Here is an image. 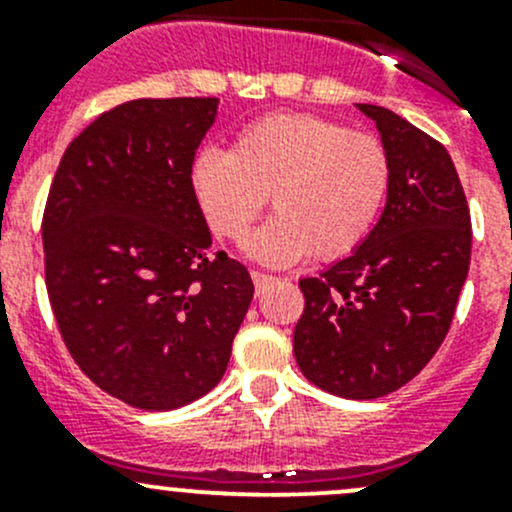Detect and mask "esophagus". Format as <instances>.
I'll list each match as a JSON object with an SVG mask.
<instances>
[{
	"mask_svg": "<svg viewBox=\"0 0 512 512\" xmlns=\"http://www.w3.org/2000/svg\"><path fill=\"white\" fill-rule=\"evenodd\" d=\"M252 282H255L257 294H260V292H265V289L270 287L272 282H275V277H272V275H265V272H252Z\"/></svg>",
	"mask_w": 512,
	"mask_h": 512,
	"instance_id": "34e87169",
	"label": "esophagus"
}]
</instances>
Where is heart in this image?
<instances>
[{
	"instance_id": "b5f03b06",
	"label": "heart",
	"mask_w": 512,
	"mask_h": 512,
	"mask_svg": "<svg viewBox=\"0 0 512 512\" xmlns=\"http://www.w3.org/2000/svg\"><path fill=\"white\" fill-rule=\"evenodd\" d=\"M205 220L242 240L270 193L277 215L247 250L267 265L349 255L374 227L389 190V158L374 136L312 113H270L247 123L230 153L203 148L190 168Z\"/></svg>"
}]
</instances>
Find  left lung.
I'll return each mask as SVG.
<instances>
[{
  "label": "left lung",
  "instance_id": "8db88e82",
  "mask_svg": "<svg viewBox=\"0 0 512 512\" xmlns=\"http://www.w3.org/2000/svg\"><path fill=\"white\" fill-rule=\"evenodd\" d=\"M389 158L386 205L349 257L299 280L294 359L319 389L379 399L438 352L471 265V213L446 148L406 118L356 103Z\"/></svg>",
  "mask_w": 512,
  "mask_h": 512
}]
</instances>
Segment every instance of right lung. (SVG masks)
<instances>
[{
    "mask_svg": "<svg viewBox=\"0 0 512 512\" xmlns=\"http://www.w3.org/2000/svg\"><path fill=\"white\" fill-rule=\"evenodd\" d=\"M218 98H138L71 141L46 200V292L86 376L123 404L170 411L223 379L250 272L213 237L190 183Z\"/></svg>",
    "mask_w": 512,
    "mask_h": 512,
    "instance_id": "1",
    "label": "right lung"
}]
</instances>
